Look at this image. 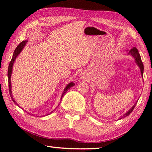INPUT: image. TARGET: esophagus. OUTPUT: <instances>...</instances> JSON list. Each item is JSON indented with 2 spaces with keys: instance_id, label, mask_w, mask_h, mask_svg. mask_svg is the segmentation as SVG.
Returning <instances> with one entry per match:
<instances>
[{
  "instance_id": "34e87169",
  "label": "esophagus",
  "mask_w": 152,
  "mask_h": 152,
  "mask_svg": "<svg viewBox=\"0 0 152 152\" xmlns=\"http://www.w3.org/2000/svg\"><path fill=\"white\" fill-rule=\"evenodd\" d=\"M81 77H83V76H81Z\"/></svg>"
}]
</instances>
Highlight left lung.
<instances>
[{
	"label": "left lung",
	"instance_id": "obj_1",
	"mask_svg": "<svg viewBox=\"0 0 152 152\" xmlns=\"http://www.w3.org/2000/svg\"><path fill=\"white\" fill-rule=\"evenodd\" d=\"M128 54H130V55L132 56H133V58H134L136 63H137L138 66L139 67L140 70H141V73L142 78H143V70H144V67H143V64H142V61H141V56H140V54H139V51H138V50H137V48H136L135 47L132 48L128 52ZM136 104H137V103H136L134 105H133V106H132V107L129 110L128 112L126 113L125 114H124V115H123V116H121V117H120L119 119H123V118H124V117H127V116H128V115H130L131 113H132V110H134V107H135Z\"/></svg>",
	"mask_w": 152,
	"mask_h": 152
}]
</instances>
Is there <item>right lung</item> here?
Segmentation results:
<instances>
[{"mask_svg":"<svg viewBox=\"0 0 152 152\" xmlns=\"http://www.w3.org/2000/svg\"><path fill=\"white\" fill-rule=\"evenodd\" d=\"M27 42H28V40L22 41V42L21 43H20V44L17 46V48H15V50H14V53H13V54L12 58H11V61H10V65H9V67H8V74H7V76H8L9 89H10V96H11V99H12L13 102H14V103L15 104H16L18 106H19V107H20V106L18 104L17 102L15 101V99H13V96H12V91H11V74H12L13 65V64H14L15 61V59H16L17 56H18V55H19L20 53H21L22 50H23L24 46H26V44ZM74 85H75V84H74V83H72V82H71V83H69L67 84V86H66V87H65V88L64 91H63V94H62V96H61V99L64 96V95H65V93H66V92L67 91H68V90L70 89V88L72 87H73V86H74ZM20 108H21V107H20ZM26 112H27V111H26ZM53 112V111H52L50 113H52ZM28 113V114H30V113ZM47 115H49V113H48V114H47Z\"/></svg>","mask_w":152,"mask_h":152,"instance_id":"add662e5","label":"right lung"}]
</instances>
